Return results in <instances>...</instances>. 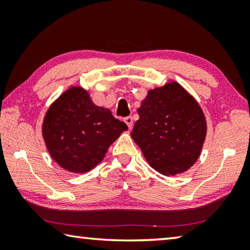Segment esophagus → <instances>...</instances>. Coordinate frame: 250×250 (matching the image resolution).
Segmentation results:
<instances>
[{
  "mask_svg": "<svg viewBox=\"0 0 250 250\" xmlns=\"http://www.w3.org/2000/svg\"><path fill=\"white\" fill-rule=\"evenodd\" d=\"M124 120H125V122L126 124V125H128L129 129L132 128V126H133V119H132V117H125Z\"/></svg>",
  "mask_w": 250,
  "mask_h": 250,
  "instance_id": "1",
  "label": "esophagus"
}]
</instances>
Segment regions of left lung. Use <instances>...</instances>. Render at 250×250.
Segmentation results:
<instances>
[{
    "mask_svg": "<svg viewBox=\"0 0 250 250\" xmlns=\"http://www.w3.org/2000/svg\"><path fill=\"white\" fill-rule=\"evenodd\" d=\"M131 138L149 166L174 176L189 170L202 153L207 124L197 100L175 80L147 91Z\"/></svg>",
    "mask_w": 250,
    "mask_h": 250,
    "instance_id": "1",
    "label": "left lung"
}]
</instances>
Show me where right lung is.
Masks as SVG:
<instances>
[{
    "label": "right lung",
    "mask_w": 250,
    "mask_h": 250,
    "mask_svg": "<svg viewBox=\"0 0 250 250\" xmlns=\"http://www.w3.org/2000/svg\"><path fill=\"white\" fill-rule=\"evenodd\" d=\"M128 130L108 108L96 105L89 92L70 86L45 113L42 134L49 155L64 170L83 174L104 160L109 146Z\"/></svg>",
    "instance_id": "add662e5"
}]
</instances>
